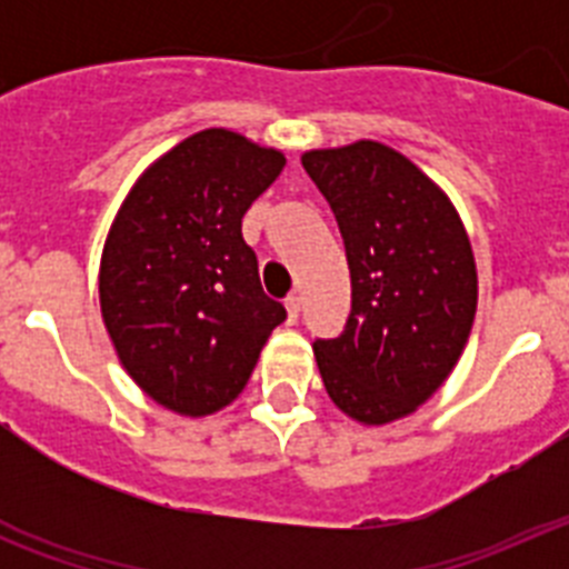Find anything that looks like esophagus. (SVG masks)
Listing matches in <instances>:
<instances>
[{
  "instance_id": "34e87169",
  "label": "esophagus",
  "mask_w": 569,
  "mask_h": 569,
  "mask_svg": "<svg viewBox=\"0 0 569 569\" xmlns=\"http://www.w3.org/2000/svg\"><path fill=\"white\" fill-rule=\"evenodd\" d=\"M284 308H288V321H290V325H293V321H299L301 296L299 293H290L288 299H284Z\"/></svg>"
}]
</instances>
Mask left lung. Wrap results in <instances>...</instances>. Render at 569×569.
<instances>
[{
    "mask_svg": "<svg viewBox=\"0 0 569 569\" xmlns=\"http://www.w3.org/2000/svg\"><path fill=\"white\" fill-rule=\"evenodd\" d=\"M350 264V316L313 353L350 419L413 413L450 376L476 316V261L459 213L410 159L379 142L301 156Z\"/></svg>",
    "mask_w": 569,
    "mask_h": 569,
    "instance_id": "8db88e82",
    "label": "left lung"
}]
</instances>
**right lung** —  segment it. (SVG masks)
Instances as JSON below:
<instances>
[{
  "label": "right lung",
  "mask_w": 569,
  "mask_h": 569,
  "mask_svg": "<svg viewBox=\"0 0 569 569\" xmlns=\"http://www.w3.org/2000/svg\"><path fill=\"white\" fill-rule=\"evenodd\" d=\"M281 168L279 150L202 130L136 182L110 228L99 270L104 328L136 385L176 413L230 405L288 319L241 239V216Z\"/></svg>",
  "instance_id": "1"
}]
</instances>
